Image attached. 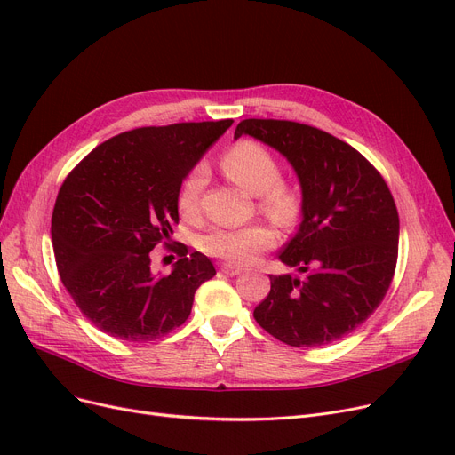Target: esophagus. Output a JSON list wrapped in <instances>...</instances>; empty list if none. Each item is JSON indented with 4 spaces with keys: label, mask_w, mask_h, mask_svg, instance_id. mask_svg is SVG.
Listing matches in <instances>:
<instances>
[{
    "label": "esophagus",
    "mask_w": 455,
    "mask_h": 455,
    "mask_svg": "<svg viewBox=\"0 0 455 455\" xmlns=\"http://www.w3.org/2000/svg\"><path fill=\"white\" fill-rule=\"evenodd\" d=\"M221 271H223L225 275H228V276H234V275H240V273H242V267L234 266V264H223V266H221Z\"/></svg>",
    "instance_id": "1"
}]
</instances>
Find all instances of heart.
<instances>
[{"label":"heart","mask_w":455,"mask_h":455,"mask_svg":"<svg viewBox=\"0 0 455 455\" xmlns=\"http://www.w3.org/2000/svg\"><path fill=\"white\" fill-rule=\"evenodd\" d=\"M228 179L245 191L260 196L259 206L273 223L291 228L301 213V196L293 188L281 182V167L275 156L256 141L243 140L232 145L221 160ZM206 182V169L196 165L189 171L179 191V210L186 217L199 212V196ZM276 242L275 232L262 223L223 228L215 227L206 232L201 247L206 254L232 264H249L262 251Z\"/></svg>","instance_id":"b5f03b06"}]
</instances>
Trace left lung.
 Returning a JSON list of instances; mask_svg holds the SVG:
<instances>
[{
	"label": "left lung",
	"instance_id": "obj_1",
	"mask_svg": "<svg viewBox=\"0 0 455 455\" xmlns=\"http://www.w3.org/2000/svg\"><path fill=\"white\" fill-rule=\"evenodd\" d=\"M251 135L279 150L301 184L303 221L279 260L298 275H269L254 320L293 347L344 339L379 307L398 260L400 217L383 176L337 137L308 124L245 118Z\"/></svg>",
	"mask_w": 455,
	"mask_h": 455
}]
</instances>
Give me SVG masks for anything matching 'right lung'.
<instances>
[{
  "label": "right lung",
  "instance_id": "add662e5",
  "mask_svg": "<svg viewBox=\"0 0 455 455\" xmlns=\"http://www.w3.org/2000/svg\"><path fill=\"white\" fill-rule=\"evenodd\" d=\"M232 123L115 135L85 156L59 189L52 215L59 275L77 308L109 337H165L189 318L196 288L215 275L208 256L186 245L169 275H156L150 251L179 223L184 179Z\"/></svg>",
  "mask_w": 455,
  "mask_h": 455
}]
</instances>
